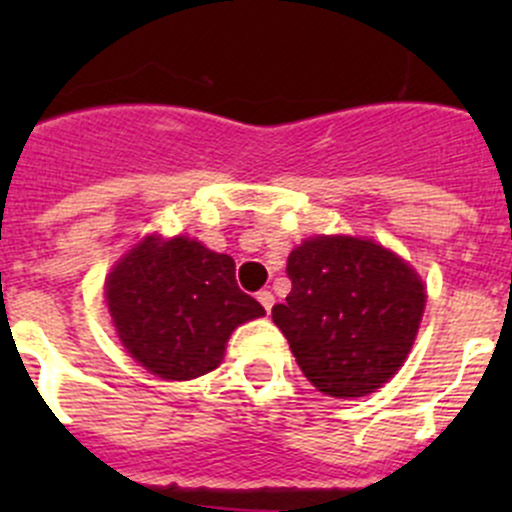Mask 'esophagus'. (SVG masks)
Wrapping results in <instances>:
<instances>
[{"instance_id": "34e87169", "label": "esophagus", "mask_w": 512, "mask_h": 512, "mask_svg": "<svg viewBox=\"0 0 512 512\" xmlns=\"http://www.w3.org/2000/svg\"><path fill=\"white\" fill-rule=\"evenodd\" d=\"M257 302L265 307V312L270 314L272 312V304H275V297H272V292H267V289H262V292H257Z\"/></svg>"}]
</instances>
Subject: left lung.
Here are the masks:
<instances>
[{"instance_id": "1", "label": "left lung", "mask_w": 512, "mask_h": 512, "mask_svg": "<svg viewBox=\"0 0 512 512\" xmlns=\"http://www.w3.org/2000/svg\"><path fill=\"white\" fill-rule=\"evenodd\" d=\"M287 275L292 292L272 322L322 394L366 396L404 366L426 307L409 262L374 240L317 235L289 252Z\"/></svg>"}]
</instances>
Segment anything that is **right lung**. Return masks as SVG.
Listing matches in <instances>:
<instances>
[{
    "label": "right lung",
    "mask_w": 512,
    "mask_h": 512,
    "mask_svg": "<svg viewBox=\"0 0 512 512\" xmlns=\"http://www.w3.org/2000/svg\"><path fill=\"white\" fill-rule=\"evenodd\" d=\"M118 339L141 366L168 381L218 369L240 324L265 314L235 280V260L178 235H148L106 277Z\"/></svg>",
    "instance_id": "right-lung-1"
}]
</instances>
